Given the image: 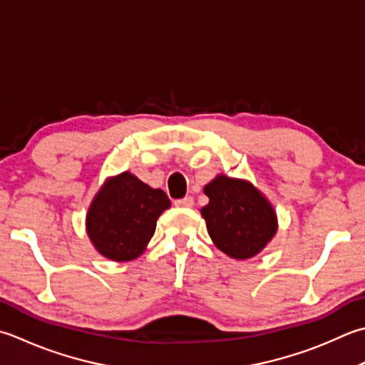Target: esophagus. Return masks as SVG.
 <instances>
[{
  "instance_id": "obj_1",
  "label": "esophagus",
  "mask_w": 365,
  "mask_h": 365,
  "mask_svg": "<svg viewBox=\"0 0 365 365\" xmlns=\"http://www.w3.org/2000/svg\"><path fill=\"white\" fill-rule=\"evenodd\" d=\"M174 205L175 207H185V209H187V207L195 205V199H192L191 196H187L183 199H177V201H174Z\"/></svg>"
}]
</instances>
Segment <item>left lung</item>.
I'll return each mask as SVG.
<instances>
[{
    "mask_svg": "<svg viewBox=\"0 0 365 365\" xmlns=\"http://www.w3.org/2000/svg\"><path fill=\"white\" fill-rule=\"evenodd\" d=\"M204 192L209 204L201 215L220 252L232 259H250L274 239L277 212L252 182L220 174L205 185Z\"/></svg>",
    "mask_w": 365,
    "mask_h": 365,
    "instance_id": "1",
    "label": "left lung"
}]
</instances>
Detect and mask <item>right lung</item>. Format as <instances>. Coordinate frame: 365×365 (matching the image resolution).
<instances>
[{
    "label": "right lung",
    "mask_w": 365,
    "mask_h": 365,
    "mask_svg": "<svg viewBox=\"0 0 365 365\" xmlns=\"http://www.w3.org/2000/svg\"><path fill=\"white\" fill-rule=\"evenodd\" d=\"M166 192L152 188L125 170L109 177L93 197L85 230L96 252L107 259L126 262L145 252L156 220L169 209Z\"/></svg>",
    "instance_id": "right-lung-1"
}]
</instances>
